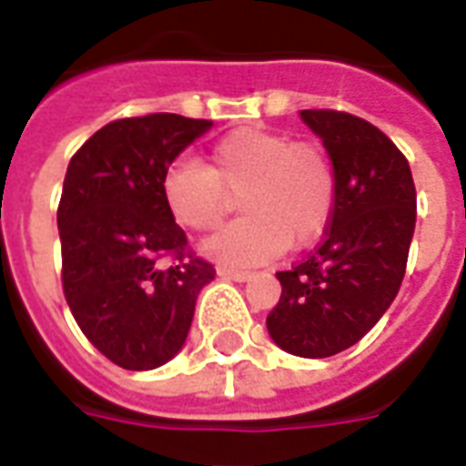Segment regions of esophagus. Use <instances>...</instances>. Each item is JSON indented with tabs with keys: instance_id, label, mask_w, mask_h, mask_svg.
Segmentation results:
<instances>
[{
	"instance_id": "34e87169",
	"label": "esophagus",
	"mask_w": 466,
	"mask_h": 466,
	"mask_svg": "<svg viewBox=\"0 0 466 466\" xmlns=\"http://www.w3.org/2000/svg\"><path fill=\"white\" fill-rule=\"evenodd\" d=\"M220 279H233V282H246V279L253 278V272L248 270H233V268H218Z\"/></svg>"
}]
</instances>
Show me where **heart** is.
<instances>
[{
	"mask_svg": "<svg viewBox=\"0 0 466 466\" xmlns=\"http://www.w3.org/2000/svg\"><path fill=\"white\" fill-rule=\"evenodd\" d=\"M238 196L243 218L208 238L204 253L226 265H260L289 243L309 246L327 230L337 204V174L314 142H292L285 132L243 127L220 137L211 167L179 159L162 177L171 218L196 233L218 226Z\"/></svg>",
	"mask_w": 466,
	"mask_h": 466,
	"instance_id": "heart-1",
	"label": "heart"
}]
</instances>
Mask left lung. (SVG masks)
I'll return each mask as SVG.
<instances>
[{"label": "left lung", "instance_id": "1", "mask_svg": "<svg viewBox=\"0 0 466 466\" xmlns=\"http://www.w3.org/2000/svg\"><path fill=\"white\" fill-rule=\"evenodd\" d=\"M299 117L334 164L337 204L321 246L278 272L268 331L282 351L327 359L366 337L398 295L418 204L408 159L379 127L337 110Z\"/></svg>", "mask_w": 466, "mask_h": 466}]
</instances>
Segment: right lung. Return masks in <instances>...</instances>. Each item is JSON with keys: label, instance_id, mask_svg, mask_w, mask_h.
<instances>
[{"label": "right lung", "instance_id": "obj_1", "mask_svg": "<svg viewBox=\"0 0 466 466\" xmlns=\"http://www.w3.org/2000/svg\"><path fill=\"white\" fill-rule=\"evenodd\" d=\"M213 122L154 113L97 129L73 154L58 236L63 295L80 331L127 370L171 361L187 341L198 292L216 270L187 255V233L162 198V177ZM175 255L171 268L161 258Z\"/></svg>", "mask_w": 466, "mask_h": 466}]
</instances>
